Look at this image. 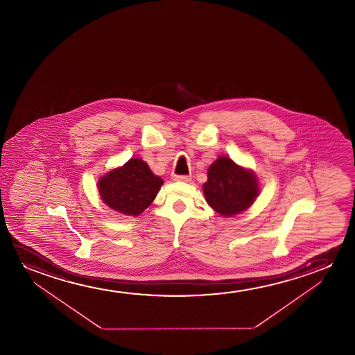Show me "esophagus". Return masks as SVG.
<instances>
[{"mask_svg":"<svg viewBox=\"0 0 355 355\" xmlns=\"http://www.w3.org/2000/svg\"><path fill=\"white\" fill-rule=\"evenodd\" d=\"M173 180H177V182H189L191 178H190V175H173Z\"/></svg>","mask_w":355,"mask_h":355,"instance_id":"34e87169","label":"esophagus"}]
</instances>
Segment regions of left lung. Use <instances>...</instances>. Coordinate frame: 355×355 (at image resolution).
Wrapping results in <instances>:
<instances>
[{"label":"left lung","instance_id":"obj_1","mask_svg":"<svg viewBox=\"0 0 355 355\" xmlns=\"http://www.w3.org/2000/svg\"><path fill=\"white\" fill-rule=\"evenodd\" d=\"M204 194L209 206L222 216L243 212L254 202L258 183L251 171L239 167L232 159L220 156L209 166Z\"/></svg>","mask_w":355,"mask_h":355}]
</instances>
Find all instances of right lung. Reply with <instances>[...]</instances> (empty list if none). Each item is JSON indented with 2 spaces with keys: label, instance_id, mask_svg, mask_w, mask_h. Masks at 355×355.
I'll list each match as a JSON object with an SVG mask.
<instances>
[{
  "label": "right lung",
  "instance_id": "1",
  "mask_svg": "<svg viewBox=\"0 0 355 355\" xmlns=\"http://www.w3.org/2000/svg\"><path fill=\"white\" fill-rule=\"evenodd\" d=\"M164 180L141 159H131L98 183L103 201L120 214H141L154 201Z\"/></svg>",
  "mask_w": 355,
  "mask_h": 355
}]
</instances>
